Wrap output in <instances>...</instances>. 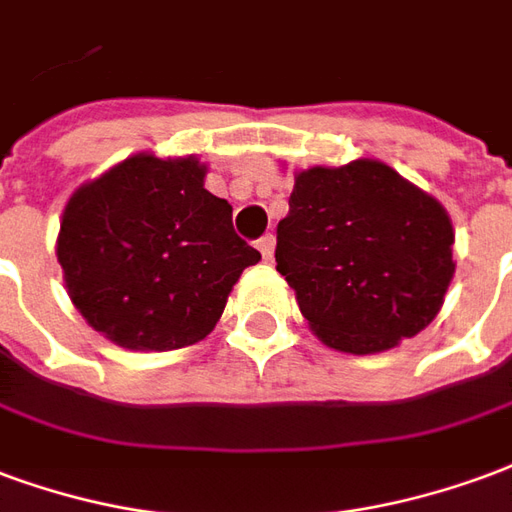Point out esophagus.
Returning a JSON list of instances; mask_svg holds the SVG:
<instances>
[{
    "label": "esophagus",
    "mask_w": 512,
    "mask_h": 512,
    "mask_svg": "<svg viewBox=\"0 0 512 512\" xmlns=\"http://www.w3.org/2000/svg\"><path fill=\"white\" fill-rule=\"evenodd\" d=\"M256 248H259V253L264 256V261H270L272 253H275V237H272V234H264V237L256 242Z\"/></svg>",
    "instance_id": "34e87169"
}]
</instances>
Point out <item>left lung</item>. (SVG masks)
Instances as JSON below:
<instances>
[{
  "label": "left lung",
  "instance_id": "8db88e82",
  "mask_svg": "<svg viewBox=\"0 0 512 512\" xmlns=\"http://www.w3.org/2000/svg\"><path fill=\"white\" fill-rule=\"evenodd\" d=\"M445 207L382 160L294 177L278 223V272L330 349L374 354L428 324L453 281Z\"/></svg>",
  "mask_w": 512,
  "mask_h": 512
}]
</instances>
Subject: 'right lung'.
Segmentation results:
<instances>
[{
  "label": "right lung",
  "mask_w": 512,
  "mask_h": 512,
  "mask_svg": "<svg viewBox=\"0 0 512 512\" xmlns=\"http://www.w3.org/2000/svg\"><path fill=\"white\" fill-rule=\"evenodd\" d=\"M199 158L138 152L70 196L57 259L78 313L117 346L169 352L212 333L231 286L261 253Z\"/></svg>",
  "instance_id": "1"
}]
</instances>
